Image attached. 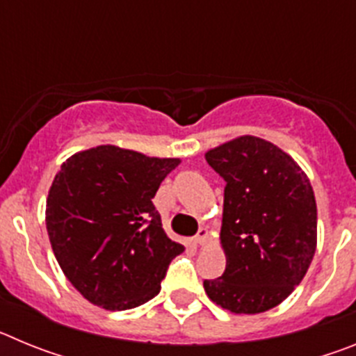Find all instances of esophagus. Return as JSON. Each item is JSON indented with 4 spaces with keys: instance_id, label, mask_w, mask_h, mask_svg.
<instances>
[{
    "instance_id": "esophagus-1",
    "label": "esophagus",
    "mask_w": 356,
    "mask_h": 356,
    "mask_svg": "<svg viewBox=\"0 0 356 356\" xmlns=\"http://www.w3.org/2000/svg\"><path fill=\"white\" fill-rule=\"evenodd\" d=\"M194 241H196V244H200V246H205L207 241H209V229L200 228V232H197V235L194 237Z\"/></svg>"
}]
</instances>
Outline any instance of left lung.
Segmentation results:
<instances>
[{
  "instance_id": "8db88e82",
  "label": "left lung",
  "mask_w": 356,
  "mask_h": 356,
  "mask_svg": "<svg viewBox=\"0 0 356 356\" xmlns=\"http://www.w3.org/2000/svg\"><path fill=\"white\" fill-rule=\"evenodd\" d=\"M205 159L226 181L221 226L226 269L203 287L229 312H266L301 284L316 253L312 185L291 155L253 135L213 147Z\"/></svg>"
}]
</instances>
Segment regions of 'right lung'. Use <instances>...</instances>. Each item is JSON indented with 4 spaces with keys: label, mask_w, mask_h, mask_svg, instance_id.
<instances>
[{
    "label": "right lung",
    "mask_w": 356,
    "mask_h": 356,
    "mask_svg": "<svg viewBox=\"0 0 356 356\" xmlns=\"http://www.w3.org/2000/svg\"><path fill=\"white\" fill-rule=\"evenodd\" d=\"M178 163L110 144L62 163L46 201V228L58 266L85 300L128 310L159 294L185 248L165 235L151 200Z\"/></svg>",
    "instance_id": "obj_1"
}]
</instances>
